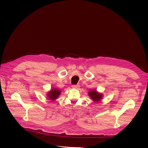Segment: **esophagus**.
Returning <instances> with one entry per match:
<instances>
[{"mask_svg":"<svg viewBox=\"0 0 148 148\" xmlns=\"http://www.w3.org/2000/svg\"><path fill=\"white\" fill-rule=\"evenodd\" d=\"M79 85H73V86H72V87L73 88H79Z\"/></svg>","mask_w":148,"mask_h":148,"instance_id":"esophagus-1","label":"esophagus"}]
</instances>
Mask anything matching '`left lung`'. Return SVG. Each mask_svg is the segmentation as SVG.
I'll list each match as a JSON object with an SVG mask.
<instances>
[{"label":"left lung","mask_w":148,"mask_h":148,"mask_svg":"<svg viewBox=\"0 0 148 148\" xmlns=\"http://www.w3.org/2000/svg\"><path fill=\"white\" fill-rule=\"evenodd\" d=\"M88 95L90 97V98L94 102H98L102 98V94H101V93L98 92L96 90H94L89 91Z\"/></svg>","instance_id":"1"}]
</instances>
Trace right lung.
<instances>
[{"label": "right lung", "mask_w": 148, "mask_h": 148, "mask_svg": "<svg viewBox=\"0 0 148 148\" xmlns=\"http://www.w3.org/2000/svg\"><path fill=\"white\" fill-rule=\"evenodd\" d=\"M60 94H61L60 90H59L58 89L54 88V89L51 90V91H50L48 92L47 96L50 100L54 101L58 97V96L60 95Z\"/></svg>", "instance_id": "obj_1"}]
</instances>
